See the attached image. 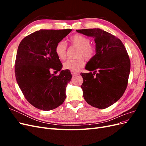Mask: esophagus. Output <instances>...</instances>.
Listing matches in <instances>:
<instances>
[{
    "mask_svg": "<svg viewBox=\"0 0 146 146\" xmlns=\"http://www.w3.org/2000/svg\"><path fill=\"white\" fill-rule=\"evenodd\" d=\"M71 74H72V75L73 76H76V75H78V73H77V72H72V71H71Z\"/></svg>",
    "mask_w": 146,
    "mask_h": 146,
    "instance_id": "obj_1",
    "label": "esophagus"
}]
</instances>
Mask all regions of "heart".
Listing matches in <instances>:
<instances>
[{
  "mask_svg": "<svg viewBox=\"0 0 146 146\" xmlns=\"http://www.w3.org/2000/svg\"><path fill=\"white\" fill-rule=\"evenodd\" d=\"M69 42L73 46L78 48L77 56H83L86 60H90L95 54L94 47L90 45V39L82 35H74L69 39ZM67 46L64 41H60L55 46V53L60 60H64L66 55ZM85 64V61L82 58L76 60H68L63 63V68L69 70L72 72H77Z\"/></svg>",
  "mask_w": 146,
  "mask_h": 146,
  "instance_id": "1",
  "label": "heart"
}]
</instances>
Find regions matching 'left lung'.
<instances>
[{"label": "left lung", "instance_id": "left-lung-1", "mask_svg": "<svg viewBox=\"0 0 146 146\" xmlns=\"http://www.w3.org/2000/svg\"><path fill=\"white\" fill-rule=\"evenodd\" d=\"M79 33L94 38L96 54L88 61L81 73V88L86 102L104 109L120 99L127 86L130 61L126 48L120 39L100 29L76 30Z\"/></svg>", "mask_w": 146, "mask_h": 146}]
</instances>
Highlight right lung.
I'll use <instances>...</instances> for the list:
<instances>
[{
    "label": "right lung",
    "instance_id": "1",
    "mask_svg": "<svg viewBox=\"0 0 146 146\" xmlns=\"http://www.w3.org/2000/svg\"><path fill=\"white\" fill-rule=\"evenodd\" d=\"M71 30H39L19 44L15 63L16 81L25 99L38 109L54 110L66 98V86L72 75L69 70H61L55 46ZM51 70L60 71L59 76L51 74Z\"/></svg>",
    "mask_w": 146,
    "mask_h": 146
}]
</instances>
